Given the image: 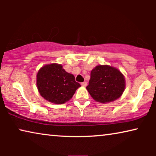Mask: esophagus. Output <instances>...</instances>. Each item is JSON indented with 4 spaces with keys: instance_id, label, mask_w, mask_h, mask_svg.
Listing matches in <instances>:
<instances>
[{
    "instance_id": "obj_1",
    "label": "esophagus",
    "mask_w": 156,
    "mask_h": 156,
    "mask_svg": "<svg viewBox=\"0 0 156 156\" xmlns=\"http://www.w3.org/2000/svg\"><path fill=\"white\" fill-rule=\"evenodd\" d=\"M87 83L86 82H84L81 83V85H82V87H87Z\"/></svg>"
}]
</instances>
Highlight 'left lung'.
Segmentation results:
<instances>
[{
    "label": "left lung",
    "mask_w": 156,
    "mask_h": 156,
    "mask_svg": "<svg viewBox=\"0 0 156 156\" xmlns=\"http://www.w3.org/2000/svg\"><path fill=\"white\" fill-rule=\"evenodd\" d=\"M125 87V77L120 70L104 65L96 66L91 70L86 89L96 101L106 104L120 98Z\"/></svg>",
    "instance_id": "obj_1"
}]
</instances>
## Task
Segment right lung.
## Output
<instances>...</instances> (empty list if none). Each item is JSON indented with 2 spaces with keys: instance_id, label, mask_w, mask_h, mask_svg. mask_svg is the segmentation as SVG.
Listing matches in <instances>:
<instances>
[{
  "instance_id": "add662e5",
  "label": "right lung",
  "mask_w": 156,
  "mask_h": 156,
  "mask_svg": "<svg viewBox=\"0 0 156 156\" xmlns=\"http://www.w3.org/2000/svg\"><path fill=\"white\" fill-rule=\"evenodd\" d=\"M36 84L40 94L48 101L65 104L73 97L81 85L73 74L68 73L60 64H47L38 70Z\"/></svg>"
}]
</instances>
